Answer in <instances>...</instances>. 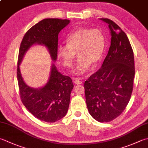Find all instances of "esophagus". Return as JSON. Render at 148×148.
Returning <instances> with one entry per match:
<instances>
[{
  "mask_svg": "<svg viewBox=\"0 0 148 148\" xmlns=\"http://www.w3.org/2000/svg\"><path fill=\"white\" fill-rule=\"evenodd\" d=\"M82 80H83V78H73V81L75 84H81Z\"/></svg>",
  "mask_w": 148,
  "mask_h": 148,
  "instance_id": "obj_1",
  "label": "esophagus"
}]
</instances>
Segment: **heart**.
I'll return each mask as SVG.
<instances>
[{
    "mask_svg": "<svg viewBox=\"0 0 148 148\" xmlns=\"http://www.w3.org/2000/svg\"><path fill=\"white\" fill-rule=\"evenodd\" d=\"M66 44H59L57 53L62 65L67 68L73 66L76 53L79 59L73 73L82 75L87 73L91 64L99 62L105 47V38L101 30L78 27L67 35Z\"/></svg>",
    "mask_w": 148,
    "mask_h": 148,
    "instance_id": "obj_1",
    "label": "heart"
}]
</instances>
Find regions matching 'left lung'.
<instances>
[{
    "label": "left lung",
    "mask_w": 148,
    "mask_h": 148,
    "mask_svg": "<svg viewBox=\"0 0 148 148\" xmlns=\"http://www.w3.org/2000/svg\"><path fill=\"white\" fill-rule=\"evenodd\" d=\"M111 39L107 56L100 69L86 80L85 95L92 117L108 122L119 116L129 102L135 75L133 51L127 35L108 18Z\"/></svg>",
    "instance_id": "8db88e82"
}]
</instances>
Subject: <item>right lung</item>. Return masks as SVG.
<instances>
[{
  "label": "right lung",
  "instance_id": "1",
  "mask_svg": "<svg viewBox=\"0 0 148 148\" xmlns=\"http://www.w3.org/2000/svg\"><path fill=\"white\" fill-rule=\"evenodd\" d=\"M67 19L45 18L27 31L22 38L18 58L17 79L21 100L24 106L36 118L47 122H55L64 116L68 110L72 80L61 74L52 63L48 82L42 87L34 88L24 81L20 65L25 54L33 45L44 46L48 49L52 60L57 58L58 35L69 24Z\"/></svg>",
  "mask_w": 148,
  "mask_h": 148
}]
</instances>
